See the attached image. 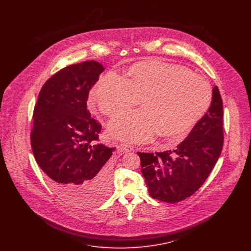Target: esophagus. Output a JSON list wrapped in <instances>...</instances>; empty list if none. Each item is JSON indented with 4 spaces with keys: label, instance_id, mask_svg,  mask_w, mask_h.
Segmentation results:
<instances>
[{
    "label": "esophagus",
    "instance_id": "obj_1",
    "mask_svg": "<svg viewBox=\"0 0 251 251\" xmlns=\"http://www.w3.org/2000/svg\"><path fill=\"white\" fill-rule=\"evenodd\" d=\"M120 149L125 151V152H131L133 151V147L131 145H128V144H121L120 146Z\"/></svg>",
    "mask_w": 251,
    "mask_h": 251
}]
</instances>
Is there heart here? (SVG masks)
Masks as SVG:
<instances>
[{"instance_id":"b5f03b06","label":"heart","mask_w":251,"mask_h":251,"mask_svg":"<svg viewBox=\"0 0 251 251\" xmlns=\"http://www.w3.org/2000/svg\"><path fill=\"white\" fill-rule=\"evenodd\" d=\"M127 75L128 79L110 71L91 91L92 101L109 118L142 100L143 109L122 114L110 123L114 137L139 143L158 132L163 137L179 136L190 131L211 105V84L184 66L144 60L131 65Z\"/></svg>"}]
</instances>
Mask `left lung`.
Returning <instances> with one entry per match:
<instances>
[{
  "instance_id": "1",
  "label": "left lung",
  "mask_w": 251,
  "mask_h": 251,
  "mask_svg": "<svg viewBox=\"0 0 251 251\" xmlns=\"http://www.w3.org/2000/svg\"><path fill=\"white\" fill-rule=\"evenodd\" d=\"M223 142V103L215 86L211 106L176 150L154 154L137 152L150 196L167 203L189 198L210 175Z\"/></svg>"
}]
</instances>
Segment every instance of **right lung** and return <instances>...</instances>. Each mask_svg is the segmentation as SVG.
<instances>
[{
    "label": "right lung",
    "instance_id": "add662e5",
    "mask_svg": "<svg viewBox=\"0 0 251 251\" xmlns=\"http://www.w3.org/2000/svg\"><path fill=\"white\" fill-rule=\"evenodd\" d=\"M102 72L92 60L60 70L43 84L33 113L30 139L36 163L57 195L79 207L102 201L111 186L107 161L116 148L96 143L101 125L86 104Z\"/></svg>",
    "mask_w": 251,
    "mask_h": 251
}]
</instances>
